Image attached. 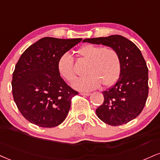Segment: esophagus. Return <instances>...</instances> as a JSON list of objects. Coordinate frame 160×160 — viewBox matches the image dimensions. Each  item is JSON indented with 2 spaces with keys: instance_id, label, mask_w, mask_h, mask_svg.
<instances>
[{
  "instance_id": "obj_1",
  "label": "esophagus",
  "mask_w": 160,
  "mask_h": 160,
  "mask_svg": "<svg viewBox=\"0 0 160 160\" xmlns=\"http://www.w3.org/2000/svg\"><path fill=\"white\" fill-rule=\"evenodd\" d=\"M80 95H83V96H89L90 95H91V94H90V93H85V92H81V93H80Z\"/></svg>"
}]
</instances>
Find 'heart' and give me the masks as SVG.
<instances>
[{
	"mask_svg": "<svg viewBox=\"0 0 160 160\" xmlns=\"http://www.w3.org/2000/svg\"><path fill=\"white\" fill-rule=\"evenodd\" d=\"M78 53L88 64L86 74L87 76L77 79L72 83L73 88L82 92H88L98 88L101 83L103 86L114 84L118 78L121 62L116 51L112 48L94 45H86L78 50ZM58 72L65 80L72 82L74 80V59L68 52L60 56L57 62Z\"/></svg>",
	"mask_w": 160,
	"mask_h": 160,
	"instance_id": "1",
	"label": "heart"
}]
</instances>
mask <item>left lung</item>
I'll return each instance as SVG.
<instances>
[{
	"label": "left lung",
	"mask_w": 160,
	"mask_h": 160,
	"mask_svg": "<svg viewBox=\"0 0 160 160\" xmlns=\"http://www.w3.org/2000/svg\"><path fill=\"white\" fill-rule=\"evenodd\" d=\"M82 42L110 47L120 58L119 78L112 87L103 92L104 101L96 109L98 117L112 126L136 118L145 107L148 95V68L140 50L119 35L86 38Z\"/></svg>",
	"instance_id": "obj_1"
}]
</instances>
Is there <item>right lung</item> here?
I'll list each match as a JSON object with an SVG mask.
<instances>
[{
	"label": "right lung",
	"mask_w": 160,
	"mask_h": 160,
	"mask_svg": "<svg viewBox=\"0 0 160 160\" xmlns=\"http://www.w3.org/2000/svg\"><path fill=\"white\" fill-rule=\"evenodd\" d=\"M82 38L45 37L25 50L12 74V95L18 110L32 124L53 128L62 124L78 94L67 85L57 68L62 54Z\"/></svg>",
	"instance_id": "1"
}]
</instances>
